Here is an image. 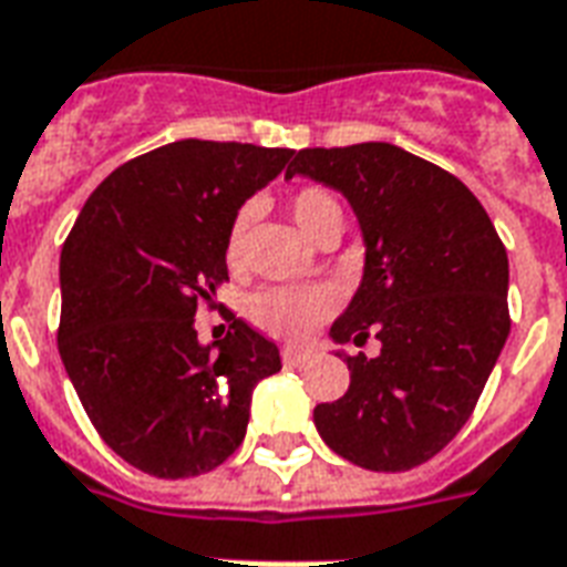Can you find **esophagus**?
<instances>
[{"label": "esophagus", "mask_w": 567, "mask_h": 567, "mask_svg": "<svg viewBox=\"0 0 567 567\" xmlns=\"http://www.w3.org/2000/svg\"><path fill=\"white\" fill-rule=\"evenodd\" d=\"M284 361H287L289 368H305V364L310 361V352H308V349L287 347V349H284Z\"/></svg>", "instance_id": "esophagus-1"}]
</instances>
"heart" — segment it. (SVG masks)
<instances>
[{"instance_id": "b5f03b06", "label": "heart", "mask_w": 567, "mask_h": 567, "mask_svg": "<svg viewBox=\"0 0 567 567\" xmlns=\"http://www.w3.org/2000/svg\"><path fill=\"white\" fill-rule=\"evenodd\" d=\"M292 218L301 227V233L317 238L319 233L331 224L343 227V208L338 197L326 187H301L289 203ZM254 218L250 208H241L227 233V262L238 266L245 259V238H248V224ZM334 310V292L319 284L308 287H266L254 292L248 301V317L254 326H259L268 334L284 340H305L331 317Z\"/></svg>"}]
</instances>
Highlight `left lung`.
Returning <instances> with one entry per match:
<instances>
[{
	"label": "left lung",
	"mask_w": 567,
	"mask_h": 567,
	"mask_svg": "<svg viewBox=\"0 0 567 567\" xmlns=\"http://www.w3.org/2000/svg\"><path fill=\"white\" fill-rule=\"evenodd\" d=\"M340 190L355 212L364 271L329 338L380 355H343L349 389L313 424L361 470L406 472L470 421L508 340V254L470 187L391 143L301 148L287 178Z\"/></svg>",
	"instance_id": "8db88e82"
}]
</instances>
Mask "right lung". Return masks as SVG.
I'll return each mask as SVG.
<instances>
[{
  "instance_id": "add662e5",
  "label": "right lung",
  "mask_w": 567,
  "mask_h": 567,
  "mask_svg": "<svg viewBox=\"0 0 567 567\" xmlns=\"http://www.w3.org/2000/svg\"><path fill=\"white\" fill-rule=\"evenodd\" d=\"M292 148L178 140L86 199L62 259L59 355L101 440L155 478H190L245 440L280 352L245 319L199 343L194 317L227 275V233Z\"/></svg>"
}]
</instances>
